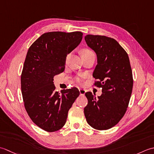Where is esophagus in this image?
<instances>
[{
	"instance_id": "34e87169",
	"label": "esophagus",
	"mask_w": 154,
	"mask_h": 154,
	"mask_svg": "<svg viewBox=\"0 0 154 154\" xmlns=\"http://www.w3.org/2000/svg\"><path fill=\"white\" fill-rule=\"evenodd\" d=\"M79 91H80V95H84V94H85V93H86V90H84V89L80 88V89H79Z\"/></svg>"
}]
</instances>
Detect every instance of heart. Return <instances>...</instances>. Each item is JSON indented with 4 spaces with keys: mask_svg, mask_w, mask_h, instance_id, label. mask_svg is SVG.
I'll return each mask as SVG.
<instances>
[{
    "mask_svg": "<svg viewBox=\"0 0 154 154\" xmlns=\"http://www.w3.org/2000/svg\"><path fill=\"white\" fill-rule=\"evenodd\" d=\"M89 53H92V52L90 51V50H88V49H84L82 51V54H89ZM68 58H69V55H68V56H67V59ZM75 82H76L78 84H81L82 82V80L81 78L77 77L75 78Z\"/></svg>",
    "mask_w": 154,
    "mask_h": 154,
    "instance_id": "b5f03b06",
    "label": "heart"
}]
</instances>
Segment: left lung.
Returning a JSON list of instances; mask_svg holds the SVG:
<instances>
[{"instance_id":"left-lung-1","label":"left lung","mask_w":154,"mask_h":154,"mask_svg":"<svg viewBox=\"0 0 154 154\" xmlns=\"http://www.w3.org/2000/svg\"><path fill=\"white\" fill-rule=\"evenodd\" d=\"M87 45L95 52L97 65L93 77L98 81L102 94L96 97L85 94L88 104L84 109L86 121L96 130H106L116 125L126 112L132 92V72L128 55L116 40L105 36L88 34Z\"/></svg>"}]
</instances>
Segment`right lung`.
<instances>
[{
  "instance_id": "add662e5",
  "label": "right lung",
  "mask_w": 154,
  "mask_h": 154,
  "mask_svg": "<svg viewBox=\"0 0 154 154\" xmlns=\"http://www.w3.org/2000/svg\"><path fill=\"white\" fill-rule=\"evenodd\" d=\"M81 32L42 34L28 51L21 75L25 109L31 120L49 132L64 126L68 112L80 95L76 88L56 92L53 78L64 70L66 59L82 39Z\"/></svg>"
}]
</instances>
